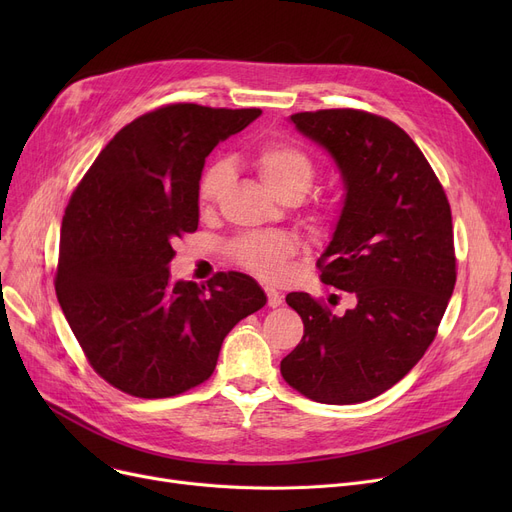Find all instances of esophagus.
Segmentation results:
<instances>
[{"label":"esophagus","mask_w":512,"mask_h":512,"mask_svg":"<svg viewBox=\"0 0 512 512\" xmlns=\"http://www.w3.org/2000/svg\"><path fill=\"white\" fill-rule=\"evenodd\" d=\"M265 294H267V305H270L272 309H276V307H280V305L284 303L282 292H278V290L272 288V286H265Z\"/></svg>","instance_id":"1"}]
</instances>
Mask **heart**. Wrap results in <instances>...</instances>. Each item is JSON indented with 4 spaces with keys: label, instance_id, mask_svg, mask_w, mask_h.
<instances>
[{
    "label": "heart",
    "instance_id": "1",
    "mask_svg": "<svg viewBox=\"0 0 512 512\" xmlns=\"http://www.w3.org/2000/svg\"><path fill=\"white\" fill-rule=\"evenodd\" d=\"M255 170L270 193L278 199L297 197L301 199L315 180V166L307 153L288 143H267L255 159ZM228 166L224 161L211 164L197 188V197L203 207L213 205L220 199L228 182ZM230 257L255 274L261 280H278L286 274V263L294 253V242L290 236L280 232H249L234 238L228 247Z\"/></svg>",
    "mask_w": 512,
    "mask_h": 512
}]
</instances>
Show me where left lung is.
<instances>
[{"instance_id": "left-lung-1", "label": "left lung", "mask_w": 512, "mask_h": 512, "mask_svg": "<svg viewBox=\"0 0 512 512\" xmlns=\"http://www.w3.org/2000/svg\"><path fill=\"white\" fill-rule=\"evenodd\" d=\"M340 172L344 201L317 267L321 282L357 299L334 315L307 292L286 303L305 324L282 378L326 405L380 396L417 365L452 297L456 259L444 188L394 122L359 110L290 116Z\"/></svg>"}]
</instances>
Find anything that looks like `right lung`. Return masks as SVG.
<instances>
[{
	"mask_svg": "<svg viewBox=\"0 0 512 512\" xmlns=\"http://www.w3.org/2000/svg\"><path fill=\"white\" fill-rule=\"evenodd\" d=\"M259 116L159 107L124 126L72 193L56 294L93 369L130 396L168 398L203 384L226 334L267 303L240 272L207 286L170 276L174 240L199 226L205 157Z\"/></svg>",
	"mask_w": 512,
	"mask_h": 512,
	"instance_id": "obj_1",
	"label": "right lung"
}]
</instances>
